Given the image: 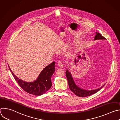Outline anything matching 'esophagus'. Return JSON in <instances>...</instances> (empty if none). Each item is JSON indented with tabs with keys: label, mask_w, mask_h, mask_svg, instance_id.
<instances>
[{
	"label": "esophagus",
	"mask_w": 120,
	"mask_h": 120,
	"mask_svg": "<svg viewBox=\"0 0 120 120\" xmlns=\"http://www.w3.org/2000/svg\"><path fill=\"white\" fill-rule=\"evenodd\" d=\"M58 65L59 66V67L60 68H63V66H64V64H63V63H62V62L61 61H59L58 63Z\"/></svg>",
	"instance_id": "esophagus-1"
}]
</instances>
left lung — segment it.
Here are the masks:
<instances>
[{"mask_svg":"<svg viewBox=\"0 0 120 120\" xmlns=\"http://www.w3.org/2000/svg\"><path fill=\"white\" fill-rule=\"evenodd\" d=\"M100 39H105V38H104L103 36H102L99 33H97V32H96V36L94 37V40H100ZM65 75L67 77V79L68 82V85H69L70 90L73 93H74L76 95L79 97H87L88 96H90L94 94H95L96 92H98L101 88L103 87L104 86V85H105V84L104 85H102L101 87L97 89H94V90H91L83 89L78 87L75 84V82L74 81L72 74L71 72L69 71V70H66L65 72Z\"/></svg>","mask_w":120,"mask_h":120,"instance_id":"obj_1","label":"left lung"}]
</instances>
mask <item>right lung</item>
I'll return each mask as SVG.
<instances>
[{"label":"right lung","instance_id":"add662e5","mask_svg":"<svg viewBox=\"0 0 120 120\" xmlns=\"http://www.w3.org/2000/svg\"><path fill=\"white\" fill-rule=\"evenodd\" d=\"M55 62H53L42 70L37 79L33 82L24 81L16 76L12 72L10 68L9 69L15 79L22 89L29 94L34 95H41L46 93L52 86L51 78L55 71Z\"/></svg>","mask_w":120,"mask_h":120}]
</instances>
